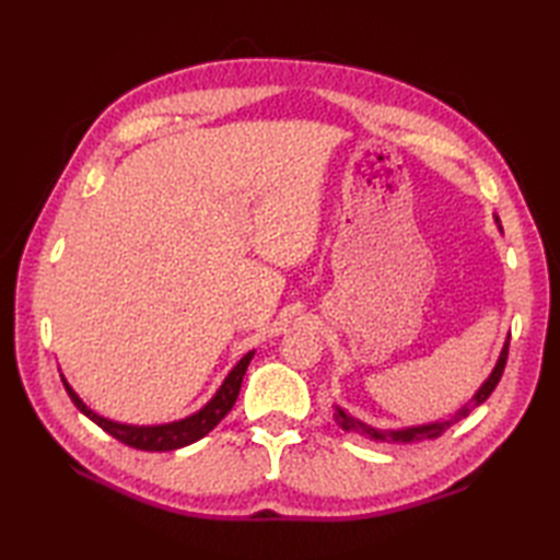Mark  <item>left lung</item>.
<instances>
[{
  "instance_id": "obj_1",
  "label": "left lung",
  "mask_w": 560,
  "mask_h": 560,
  "mask_svg": "<svg viewBox=\"0 0 560 560\" xmlns=\"http://www.w3.org/2000/svg\"><path fill=\"white\" fill-rule=\"evenodd\" d=\"M508 347H510V337L505 341V347L501 351V359H498L493 373L489 375V380L481 385V389L474 395L471 399V407H464L455 419H447V421H438V423H425V425H413V428H401V431H377V428H371L365 425L361 421H353L351 416L343 413L341 409H337V421L339 425L343 428V431H359L363 433L365 438L371 440H380V443H392V445H404V443H419V440H428V438H438L440 433L445 431V428H450L455 421L464 419V416H469L474 407H479V404H483L486 399L491 397V392L495 389V385L501 383V375L505 371V361H508Z\"/></svg>"
}]
</instances>
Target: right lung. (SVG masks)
<instances>
[{"label": "right lung", "mask_w": 560, "mask_h": 560, "mask_svg": "<svg viewBox=\"0 0 560 560\" xmlns=\"http://www.w3.org/2000/svg\"><path fill=\"white\" fill-rule=\"evenodd\" d=\"M255 351L245 353L233 371L229 373V377L223 380V385L219 387L217 395L207 404L205 409H199L197 413L187 416L183 421H173V423H163V425H127V423H117V421H108L98 416L96 411H91L86 404L79 399V395L74 389L69 387L67 380L62 377L65 389L69 392L71 401L77 404V409L89 416L93 423H98L105 433H110L113 438L120 440V443L137 447V450H147V452H168V450H177L185 445L197 443L199 438H205L209 431L219 425V421L223 419L225 413L233 409V404L237 399V392H241L243 385V375L247 371L249 361H253Z\"/></svg>", "instance_id": "add662e5"}]
</instances>
